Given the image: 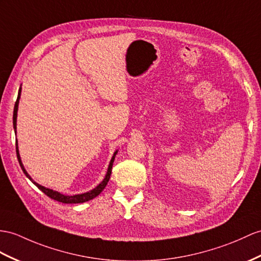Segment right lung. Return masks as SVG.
<instances>
[{"instance_id": "add662e5", "label": "right lung", "mask_w": 261, "mask_h": 261, "mask_svg": "<svg viewBox=\"0 0 261 261\" xmlns=\"http://www.w3.org/2000/svg\"><path fill=\"white\" fill-rule=\"evenodd\" d=\"M20 96H21V87L20 90H18V95H17V99L15 101V105H14V112H13V127H14V130L16 133V117H17V109H18V100H20ZM117 154V150L114 152V155L112 157L111 160V163H110V166H109V169H107V173H106V176L105 178L103 179V181H101L98 186L95 187L94 189H92L91 192H87V193H84V194H79V195H73V196H66V195H63L59 192H55V190L53 189H49V188H46L44 186H41L39 185V184L33 181V179L31 178V176L28 174V171L25 170L23 164H22V161H21V157H20V152H18V147H17V141H16V156H17V160H18V163H20V166L23 170V173L27 175L28 178L30 180L33 181L34 185L41 189L42 192L45 194L46 196H48L49 198H52L54 200H57L60 202H64V204H80V202H85V201H88L91 200L93 198H95V197L98 196L101 192H103V189L106 187L107 182H109L110 178H111V174H112V167H113V163H114V160H115V156Z\"/></svg>"}]
</instances>
